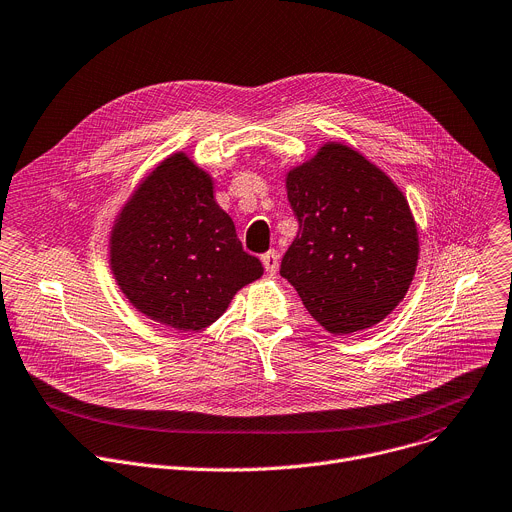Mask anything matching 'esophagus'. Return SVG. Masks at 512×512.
<instances>
[{
	"mask_svg": "<svg viewBox=\"0 0 512 512\" xmlns=\"http://www.w3.org/2000/svg\"><path fill=\"white\" fill-rule=\"evenodd\" d=\"M261 263L267 271V275H275L277 273V267H280V255H277L275 251H269L261 257Z\"/></svg>",
	"mask_w": 512,
	"mask_h": 512,
	"instance_id": "1",
	"label": "esophagus"
}]
</instances>
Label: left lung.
Wrapping results in <instances>:
<instances>
[{
  "label": "left lung",
  "mask_w": 512,
  "mask_h": 512,
  "mask_svg": "<svg viewBox=\"0 0 512 512\" xmlns=\"http://www.w3.org/2000/svg\"><path fill=\"white\" fill-rule=\"evenodd\" d=\"M298 235L282 275L333 335L382 322L404 300L418 263V230L406 196L345 143H322L286 173Z\"/></svg>",
  "instance_id": "left-lung-1"
}]
</instances>
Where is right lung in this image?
<instances>
[{"mask_svg": "<svg viewBox=\"0 0 512 512\" xmlns=\"http://www.w3.org/2000/svg\"><path fill=\"white\" fill-rule=\"evenodd\" d=\"M108 261L124 298L163 327L198 333L263 265L243 251L214 179L185 151L157 163L114 216Z\"/></svg>", "mask_w": 512, "mask_h": 512, "instance_id": "obj_1", "label": "right lung"}]
</instances>
